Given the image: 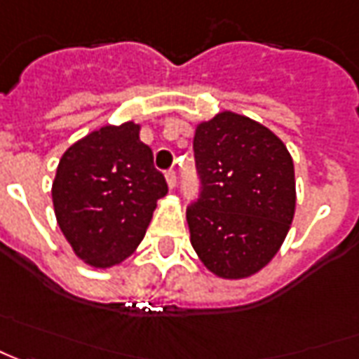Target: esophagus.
<instances>
[{"label":"esophagus","mask_w":359,"mask_h":359,"mask_svg":"<svg viewBox=\"0 0 359 359\" xmlns=\"http://www.w3.org/2000/svg\"><path fill=\"white\" fill-rule=\"evenodd\" d=\"M165 182H168V187H170V189H174L175 184H177V177H175L174 170L165 172Z\"/></svg>","instance_id":"1"}]
</instances>
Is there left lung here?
Masks as SVG:
<instances>
[{
    "label": "left lung",
    "mask_w": 359,
    "mask_h": 359,
    "mask_svg": "<svg viewBox=\"0 0 359 359\" xmlns=\"http://www.w3.org/2000/svg\"><path fill=\"white\" fill-rule=\"evenodd\" d=\"M201 191L187 211L189 241L219 278L271 263L294 217V163L283 140L251 118L219 112L194 136Z\"/></svg>",
    "instance_id": "obj_1"
}]
</instances>
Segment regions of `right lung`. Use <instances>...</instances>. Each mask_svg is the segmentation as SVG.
Wrapping results in <instances>:
<instances>
[{"mask_svg": "<svg viewBox=\"0 0 359 359\" xmlns=\"http://www.w3.org/2000/svg\"><path fill=\"white\" fill-rule=\"evenodd\" d=\"M50 194L74 255L108 269L136 251L168 184L140 140V124L124 122L74 142L62 154Z\"/></svg>", "mask_w": 359, "mask_h": 359, "instance_id": "obj_1", "label": "right lung"}]
</instances>
